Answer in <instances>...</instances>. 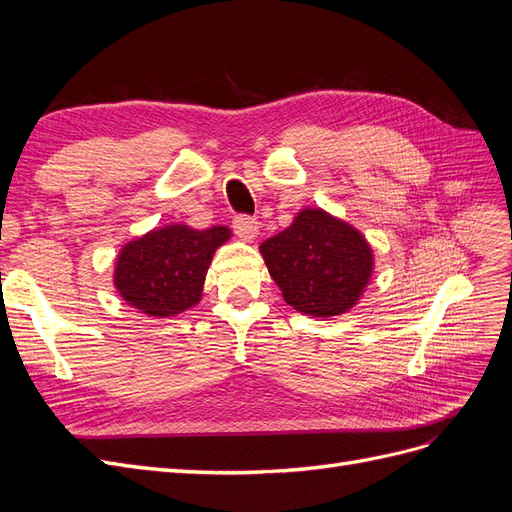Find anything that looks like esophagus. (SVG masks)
Wrapping results in <instances>:
<instances>
[{
    "mask_svg": "<svg viewBox=\"0 0 512 512\" xmlns=\"http://www.w3.org/2000/svg\"><path fill=\"white\" fill-rule=\"evenodd\" d=\"M232 228H235L237 237L243 239V241H252L258 237V222L254 218H250V215H237L235 220H232Z\"/></svg>",
    "mask_w": 512,
    "mask_h": 512,
    "instance_id": "1",
    "label": "esophagus"
}]
</instances>
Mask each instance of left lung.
I'll list each match as a JSON object with an SVG mask.
<instances>
[{
	"instance_id": "left-lung-1",
	"label": "left lung",
	"mask_w": 512,
	"mask_h": 512,
	"mask_svg": "<svg viewBox=\"0 0 512 512\" xmlns=\"http://www.w3.org/2000/svg\"><path fill=\"white\" fill-rule=\"evenodd\" d=\"M260 254L284 301L314 318L346 314L374 271V252L359 230L309 207L262 243Z\"/></svg>"
}]
</instances>
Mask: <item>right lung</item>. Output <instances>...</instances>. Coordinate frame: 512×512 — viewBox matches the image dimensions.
Masks as SVG:
<instances>
[{
	"label": "right lung",
	"instance_id": "right-lung-1",
	"mask_svg": "<svg viewBox=\"0 0 512 512\" xmlns=\"http://www.w3.org/2000/svg\"><path fill=\"white\" fill-rule=\"evenodd\" d=\"M230 239V228L194 230L185 224L156 228L121 247L115 288L128 305L153 318H168L203 297L205 275L215 250Z\"/></svg>",
	"mask_w": 512,
	"mask_h": 512
}]
</instances>
